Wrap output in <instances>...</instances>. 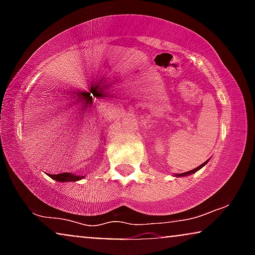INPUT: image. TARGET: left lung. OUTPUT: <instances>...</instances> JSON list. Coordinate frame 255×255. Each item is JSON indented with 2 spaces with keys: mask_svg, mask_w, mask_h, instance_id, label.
Listing matches in <instances>:
<instances>
[{
  "mask_svg": "<svg viewBox=\"0 0 255 255\" xmlns=\"http://www.w3.org/2000/svg\"><path fill=\"white\" fill-rule=\"evenodd\" d=\"M207 162H209V159H207L206 162H204L201 165H199V166H197V168H195V169H193V170H189V171H187V172H181V174L175 175V176H176V177H183V176H188V175H191V174H194V172H197L198 170H200V169L203 168L204 165H206Z\"/></svg>",
  "mask_w": 255,
  "mask_h": 255,
  "instance_id": "1",
  "label": "left lung"
}]
</instances>
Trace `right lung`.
<instances>
[{"instance_id": "1", "label": "right lung", "mask_w": 255, "mask_h": 255, "mask_svg": "<svg viewBox=\"0 0 255 255\" xmlns=\"http://www.w3.org/2000/svg\"><path fill=\"white\" fill-rule=\"evenodd\" d=\"M50 177L52 178V180L58 181V182H75V181L83 180L85 176L72 174V172H63V174L50 175Z\"/></svg>"}]
</instances>
